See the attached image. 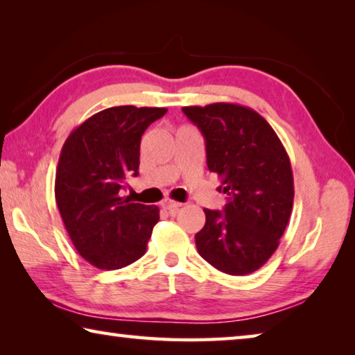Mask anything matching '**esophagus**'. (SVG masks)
<instances>
[{
    "label": "esophagus",
    "instance_id": "1",
    "mask_svg": "<svg viewBox=\"0 0 355 355\" xmlns=\"http://www.w3.org/2000/svg\"><path fill=\"white\" fill-rule=\"evenodd\" d=\"M161 207H163L164 209H169V211H173V209H178L180 207H182V203L171 200V199H164L163 202H161Z\"/></svg>",
    "mask_w": 355,
    "mask_h": 355
}]
</instances>
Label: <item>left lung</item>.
<instances>
[{
	"mask_svg": "<svg viewBox=\"0 0 355 355\" xmlns=\"http://www.w3.org/2000/svg\"><path fill=\"white\" fill-rule=\"evenodd\" d=\"M202 131L207 166L228 196L224 211L203 209L196 235L200 257L219 271L245 275L260 269L279 248L294 199L288 153L257 111L235 103L184 106Z\"/></svg>",
	"mask_w": 355,
	"mask_h": 355,
	"instance_id": "left-lung-1",
	"label": "left lung"
}]
</instances>
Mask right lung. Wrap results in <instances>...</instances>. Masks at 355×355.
I'll use <instances>...</instances> for the list:
<instances>
[{
    "mask_svg": "<svg viewBox=\"0 0 355 355\" xmlns=\"http://www.w3.org/2000/svg\"><path fill=\"white\" fill-rule=\"evenodd\" d=\"M166 112V107H107L84 120L64 142L56 203L78 254L95 268L120 269L146 254L159 209L120 197V189L127 177L139 173L144 131Z\"/></svg>",
    "mask_w": 355,
    "mask_h": 355,
    "instance_id": "right-lung-1",
    "label": "right lung"
}]
</instances>
